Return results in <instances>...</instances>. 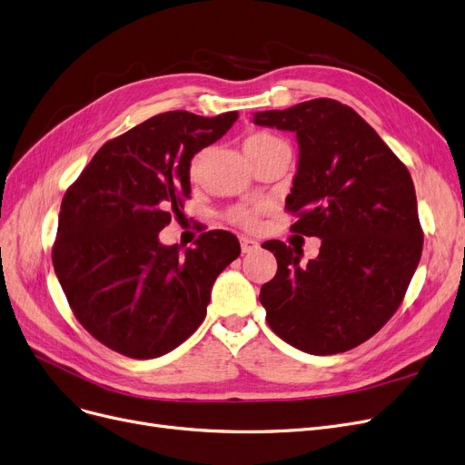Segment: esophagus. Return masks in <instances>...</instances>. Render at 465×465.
I'll return each instance as SVG.
<instances>
[{"label": "esophagus", "mask_w": 465, "mask_h": 465, "mask_svg": "<svg viewBox=\"0 0 465 465\" xmlns=\"http://www.w3.org/2000/svg\"><path fill=\"white\" fill-rule=\"evenodd\" d=\"M241 241V251H243L245 254H249V252H254L260 245H258V241H254V239H251V237H241L239 239Z\"/></svg>", "instance_id": "34e87169"}]
</instances>
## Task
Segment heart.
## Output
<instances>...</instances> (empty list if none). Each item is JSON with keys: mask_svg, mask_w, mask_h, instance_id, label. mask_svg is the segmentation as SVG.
Segmentation results:
<instances>
[{"mask_svg": "<svg viewBox=\"0 0 465 465\" xmlns=\"http://www.w3.org/2000/svg\"><path fill=\"white\" fill-rule=\"evenodd\" d=\"M277 143H282L281 138L268 134V133H254L251 136H247L245 140V152H260V150H266ZM192 174H195V161L192 165ZM233 220L237 224H243V226H252L254 224V213L247 211V209H239L233 213Z\"/></svg>", "mask_w": 465, "mask_h": 465, "instance_id": "heart-1", "label": "heart"}]
</instances>
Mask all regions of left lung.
Returning <instances> with one entry per match:
<instances>
[{"label": "left lung", "instance_id": "8db88e82", "mask_svg": "<svg viewBox=\"0 0 465 465\" xmlns=\"http://www.w3.org/2000/svg\"><path fill=\"white\" fill-rule=\"evenodd\" d=\"M254 125L291 131L298 167L285 207L292 232L319 237L315 260L266 241L277 273L260 289L272 331L287 344L332 355L353 350L397 312L421 256L411 173L351 108L315 98L252 114Z\"/></svg>", "mask_w": 465, "mask_h": 465}]
</instances>
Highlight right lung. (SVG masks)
I'll list each match as a JSON object with an SVG mask.
<instances>
[{"label": "right lung", "mask_w": 465, "mask_h": 465, "mask_svg": "<svg viewBox=\"0 0 465 465\" xmlns=\"http://www.w3.org/2000/svg\"><path fill=\"white\" fill-rule=\"evenodd\" d=\"M237 117L159 114L106 143L66 192L54 273L77 321L110 350L161 357L203 322L214 281L239 256V241L213 230L180 254L161 243L159 232L192 193L193 155Z\"/></svg>", "instance_id": "right-lung-1"}]
</instances>
